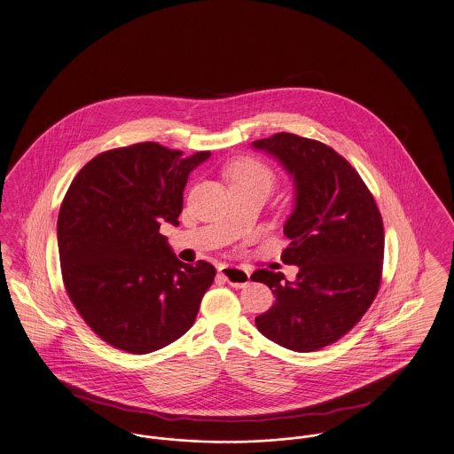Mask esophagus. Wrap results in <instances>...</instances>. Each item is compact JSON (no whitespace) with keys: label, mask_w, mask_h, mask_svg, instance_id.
<instances>
[{"label":"esophagus","mask_w":454,"mask_h":454,"mask_svg":"<svg viewBox=\"0 0 454 454\" xmlns=\"http://www.w3.org/2000/svg\"><path fill=\"white\" fill-rule=\"evenodd\" d=\"M218 273L223 277V280L229 286H236V288H242V286H246L251 282V278H249L251 275L246 270L239 268V266H225V264H222L218 268Z\"/></svg>","instance_id":"obj_1"}]
</instances>
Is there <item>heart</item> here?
<instances>
[{"instance_id":"heart-1","label":"heart","mask_w":454,"mask_h":454,"mask_svg":"<svg viewBox=\"0 0 454 454\" xmlns=\"http://www.w3.org/2000/svg\"><path fill=\"white\" fill-rule=\"evenodd\" d=\"M231 179H253V181H262V183H271V172L262 166L260 162L253 159H246L238 162L232 170H231Z\"/></svg>"}]
</instances>
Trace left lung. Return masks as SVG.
<instances>
[{
	"mask_svg": "<svg viewBox=\"0 0 454 454\" xmlns=\"http://www.w3.org/2000/svg\"><path fill=\"white\" fill-rule=\"evenodd\" d=\"M253 148L271 155L294 181L282 260L299 266L294 282L280 271L253 273L275 295L256 326L288 350H319L350 332L380 290L381 214L357 170L328 145L277 133Z\"/></svg>",
	"mask_w": 454,
	"mask_h": 454,
	"instance_id": "8db88e82",
	"label": "left lung"
}]
</instances>
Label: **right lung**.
<instances>
[{
    "label": "right lung",
    "instance_id": "obj_1",
    "mask_svg": "<svg viewBox=\"0 0 454 454\" xmlns=\"http://www.w3.org/2000/svg\"><path fill=\"white\" fill-rule=\"evenodd\" d=\"M210 155L146 142L97 155L73 179L58 216L63 282L109 345L150 354L192 328L215 268L179 262L159 229L179 225L188 177Z\"/></svg>",
    "mask_w": 454,
    "mask_h": 454
}]
</instances>
